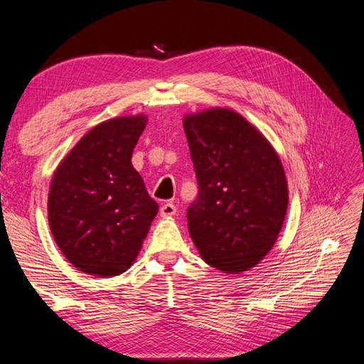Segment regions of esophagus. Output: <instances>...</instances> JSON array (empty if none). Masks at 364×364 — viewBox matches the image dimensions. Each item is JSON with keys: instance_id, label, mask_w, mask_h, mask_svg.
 <instances>
[{"instance_id": "1", "label": "esophagus", "mask_w": 364, "mask_h": 364, "mask_svg": "<svg viewBox=\"0 0 364 364\" xmlns=\"http://www.w3.org/2000/svg\"><path fill=\"white\" fill-rule=\"evenodd\" d=\"M161 217H173L176 214V206L173 203H164L159 209Z\"/></svg>"}]
</instances>
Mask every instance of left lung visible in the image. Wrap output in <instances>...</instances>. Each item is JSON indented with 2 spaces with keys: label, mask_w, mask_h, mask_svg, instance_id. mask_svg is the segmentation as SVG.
Wrapping results in <instances>:
<instances>
[{
  "label": "left lung",
  "mask_w": 364,
  "mask_h": 364,
  "mask_svg": "<svg viewBox=\"0 0 364 364\" xmlns=\"http://www.w3.org/2000/svg\"><path fill=\"white\" fill-rule=\"evenodd\" d=\"M197 200L186 211L200 257L225 273L258 264L277 241L289 205L278 153L238 112L213 107L183 117Z\"/></svg>",
  "instance_id": "left-lung-1"
}]
</instances>
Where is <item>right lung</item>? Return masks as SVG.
<instances>
[{
	"mask_svg": "<svg viewBox=\"0 0 364 364\" xmlns=\"http://www.w3.org/2000/svg\"><path fill=\"white\" fill-rule=\"evenodd\" d=\"M147 117L132 115L92 127L62 159L48 193L54 241L74 267L117 277L136 259L158 203L132 165Z\"/></svg>",
	"mask_w": 364,
	"mask_h": 364,
	"instance_id": "right-lung-1",
	"label": "right lung"
}]
</instances>
